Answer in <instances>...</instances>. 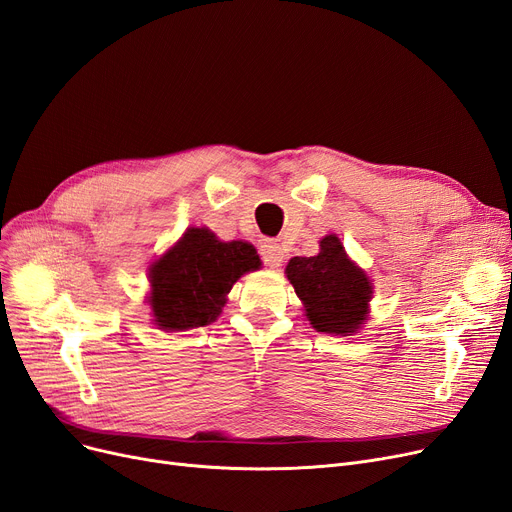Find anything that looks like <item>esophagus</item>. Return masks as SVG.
I'll return each mask as SVG.
<instances>
[{
  "label": "esophagus",
  "mask_w": 512,
  "mask_h": 512,
  "mask_svg": "<svg viewBox=\"0 0 512 512\" xmlns=\"http://www.w3.org/2000/svg\"><path fill=\"white\" fill-rule=\"evenodd\" d=\"M261 259L265 261V265H270V268H280L284 261V251L280 244H276L272 240H265L261 244Z\"/></svg>",
  "instance_id": "34e87169"
}]
</instances>
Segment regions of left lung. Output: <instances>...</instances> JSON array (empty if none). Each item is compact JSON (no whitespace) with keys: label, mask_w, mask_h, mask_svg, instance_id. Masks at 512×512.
Listing matches in <instances>:
<instances>
[{"label":"left lung","mask_w":512,"mask_h":512,"mask_svg":"<svg viewBox=\"0 0 512 512\" xmlns=\"http://www.w3.org/2000/svg\"><path fill=\"white\" fill-rule=\"evenodd\" d=\"M286 278L318 332L347 337L368 320L372 282L347 257L339 236H324L314 257H293L286 265Z\"/></svg>","instance_id":"8db88e82"}]
</instances>
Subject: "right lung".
<instances>
[{
    "label": "right lung",
    "instance_id": "obj_1",
    "mask_svg": "<svg viewBox=\"0 0 512 512\" xmlns=\"http://www.w3.org/2000/svg\"><path fill=\"white\" fill-rule=\"evenodd\" d=\"M259 268L253 244L221 242L207 228H188L148 268L152 324L177 332L215 322L234 282Z\"/></svg>",
    "mask_w": 512,
    "mask_h": 512
}]
</instances>
